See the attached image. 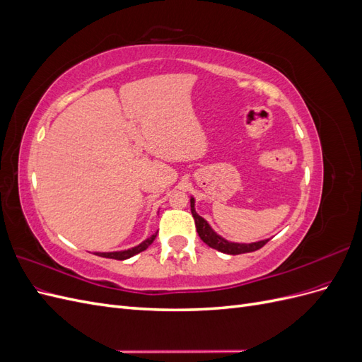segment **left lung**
I'll use <instances>...</instances> for the list:
<instances>
[{
    "label": "left lung",
    "mask_w": 362,
    "mask_h": 362,
    "mask_svg": "<svg viewBox=\"0 0 362 362\" xmlns=\"http://www.w3.org/2000/svg\"><path fill=\"white\" fill-rule=\"evenodd\" d=\"M190 210L194 218V225H196V231H198L199 237L205 245H208L210 247L218 250V252H223V254H229V255H238V254H247V252H254L261 249L264 246L269 240H261V242L257 243H233V242H228L223 237H221L218 234H216L211 226L206 223V221L204 217H201L198 213L194 210V199H190Z\"/></svg>",
    "instance_id": "1"
}]
</instances>
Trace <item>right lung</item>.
<instances>
[{
  "instance_id": "add662e5",
  "label": "right lung",
  "mask_w": 362,
  "mask_h": 362,
  "mask_svg": "<svg viewBox=\"0 0 362 362\" xmlns=\"http://www.w3.org/2000/svg\"><path fill=\"white\" fill-rule=\"evenodd\" d=\"M157 237V234H152L149 238H146L144 243H140L139 246L136 247H131V249H127V250H119V252H96L95 255L98 257H104V258H113V259H127V258H131L134 257L136 254H139V252L145 250L152 242H154Z\"/></svg>"
}]
</instances>
